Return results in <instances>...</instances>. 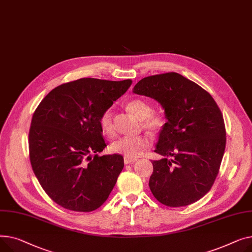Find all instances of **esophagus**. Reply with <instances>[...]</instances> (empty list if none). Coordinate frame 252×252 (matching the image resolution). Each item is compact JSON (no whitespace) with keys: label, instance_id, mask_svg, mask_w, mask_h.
Listing matches in <instances>:
<instances>
[{"label":"esophagus","instance_id":"esophagus-1","mask_svg":"<svg viewBox=\"0 0 252 252\" xmlns=\"http://www.w3.org/2000/svg\"><path fill=\"white\" fill-rule=\"evenodd\" d=\"M137 160V158H124V162L125 165H129V164H133Z\"/></svg>","mask_w":252,"mask_h":252}]
</instances>
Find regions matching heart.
Instances as JSON below:
<instances>
[{
  "label": "heart",
  "mask_w": 252,
  "mask_h": 252,
  "mask_svg": "<svg viewBox=\"0 0 252 252\" xmlns=\"http://www.w3.org/2000/svg\"><path fill=\"white\" fill-rule=\"evenodd\" d=\"M127 109L139 120L144 129L153 132H159L166 126V118L159 114L153 113L152 103L142 98H134L128 101ZM98 124L100 131L108 138L116 135V127L113 119V113L110 109L103 111L99 116ZM152 145L151 139L145 135L135 137H122L116 140L111 145V151L114 154L123 155L125 158H137L144 151L149 150Z\"/></svg>",
  "instance_id": "b5f03b06"
}]
</instances>
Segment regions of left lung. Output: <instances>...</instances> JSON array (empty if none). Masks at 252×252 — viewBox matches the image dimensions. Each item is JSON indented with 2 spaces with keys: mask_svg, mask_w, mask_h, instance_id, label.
<instances>
[{
  "mask_svg": "<svg viewBox=\"0 0 252 252\" xmlns=\"http://www.w3.org/2000/svg\"><path fill=\"white\" fill-rule=\"evenodd\" d=\"M133 93L158 100L168 120L155 150L164 158L152 161L154 196L171 208L199 200L214 185L226 147L224 118L216 100L176 72L144 77Z\"/></svg>",
  "mask_w": 252,
  "mask_h": 252,
  "instance_id": "obj_1",
  "label": "left lung"
}]
</instances>
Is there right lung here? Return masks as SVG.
Wrapping results in <instances>:
<instances>
[{
  "label": "right lung",
  "mask_w": 252,
  "mask_h": 252,
  "mask_svg": "<svg viewBox=\"0 0 252 252\" xmlns=\"http://www.w3.org/2000/svg\"><path fill=\"white\" fill-rule=\"evenodd\" d=\"M131 83V79L95 78L63 83L34 111L28 134L29 159L42 189L64 209L88 213L108 199L124 158L97 155L107 146L98 119Z\"/></svg>",
  "instance_id": "right-lung-1"
}]
</instances>
